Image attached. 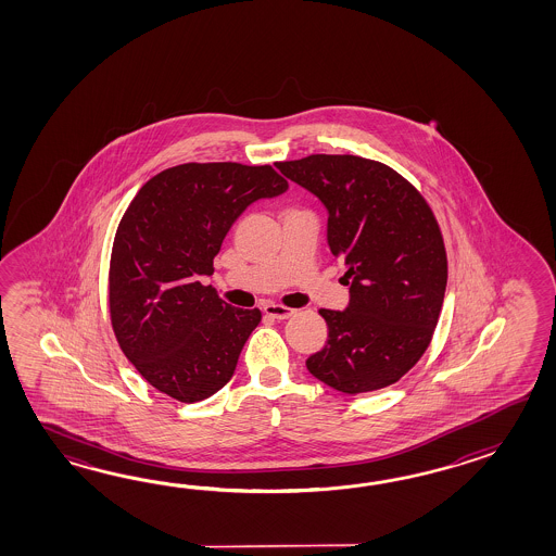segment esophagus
I'll return each mask as SVG.
<instances>
[{
	"label": "esophagus",
	"instance_id": "obj_1",
	"mask_svg": "<svg viewBox=\"0 0 556 556\" xmlns=\"http://www.w3.org/2000/svg\"><path fill=\"white\" fill-rule=\"evenodd\" d=\"M264 314H266V316H270V318L274 319H286L290 318V316L294 314V309L280 306V304H266V306H264Z\"/></svg>",
	"mask_w": 556,
	"mask_h": 556
}]
</instances>
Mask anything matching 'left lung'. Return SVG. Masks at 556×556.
<instances>
[{"label":"left lung","instance_id":"obj_1","mask_svg":"<svg viewBox=\"0 0 556 556\" xmlns=\"http://www.w3.org/2000/svg\"><path fill=\"white\" fill-rule=\"evenodd\" d=\"M328 211V247L348 264L345 309H319L328 342L307 371L342 393L381 390L419 362L438 326L447 256L424 197L390 166L354 154L276 163Z\"/></svg>","mask_w":556,"mask_h":556}]
</instances>
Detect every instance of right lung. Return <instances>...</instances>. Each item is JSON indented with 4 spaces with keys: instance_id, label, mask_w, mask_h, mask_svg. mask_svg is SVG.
I'll use <instances>...</instances> for the list:
<instances>
[{
    "instance_id": "1",
    "label": "right lung",
    "mask_w": 556,
    "mask_h": 556,
    "mask_svg": "<svg viewBox=\"0 0 556 556\" xmlns=\"http://www.w3.org/2000/svg\"><path fill=\"white\" fill-rule=\"evenodd\" d=\"M286 190L273 166L187 163L130 202L113 242L109 307L123 354L156 390L197 403L235 376L261 309L226 304L201 278L238 216Z\"/></svg>"
}]
</instances>
